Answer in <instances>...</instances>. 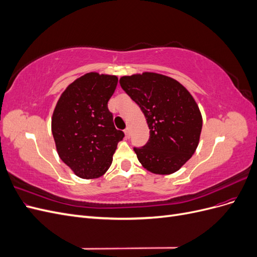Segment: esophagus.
<instances>
[{"mask_svg":"<svg viewBox=\"0 0 257 257\" xmlns=\"http://www.w3.org/2000/svg\"><path fill=\"white\" fill-rule=\"evenodd\" d=\"M124 133H125V137L126 138H130L131 137V130H130V127H126L125 130H124Z\"/></svg>","mask_w":257,"mask_h":257,"instance_id":"esophagus-1","label":"esophagus"}]
</instances>
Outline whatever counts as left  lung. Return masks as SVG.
Here are the masks:
<instances>
[{
    "label": "left lung",
    "mask_w": 257,
    "mask_h": 257,
    "mask_svg": "<svg viewBox=\"0 0 257 257\" xmlns=\"http://www.w3.org/2000/svg\"><path fill=\"white\" fill-rule=\"evenodd\" d=\"M120 85L141 107L150 130L148 143L134 148L138 161L153 174L176 173L199 143L203 118L195 99L180 82L157 73L123 76Z\"/></svg>",
    "instance_id": "left-lung-1"
}]
</instances>
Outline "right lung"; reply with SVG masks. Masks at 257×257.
I'll use <instances>...</instances> for the list:
<instances>
[{
	"instance_id": "obj_1",
	"label": "right lung",
	"mask_w": 257,
	"mask_h": 257,
	"mask_svg": "<svg viewBox=\"0 0 257 257\" xmlns=\"http://www.w3.org/2000/svg\"><path fill=\"white\" fill-rule=\"evenodd\" d=\"M116 84L113 75L84 74L62 93L53 110L51 131L59 157L82 179L103 176L124 137L108 110Z\"/></svg>"
}]
</instances>
